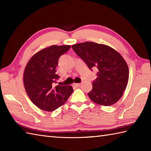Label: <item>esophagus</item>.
I'll return each instance as SVG.
<instances>
[{"mask_svg":"<svg viewBox=\"0 0 151 151\" xmlns=\"http://www.w3.org/2000/svg\"><path fill=\"white\" fill-rule=\"evenodd\" d=\"M73 86H76V87H79V86H81V84H80V83H74Z\"/></svg>","mask_w":151,"mask_h":151,"instance_id":"34e87169","label":"esophagus"}]
</instances>
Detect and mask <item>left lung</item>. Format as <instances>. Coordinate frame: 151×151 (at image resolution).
Segmentation results:
<instances>
[{"label": "left lung", "mask_w": 151, "mask_h": 151, "mask_svg": "<svg viewBox=\"0 0 151 151\" xmlns=\"http://www.w3.org/2000/svg\"><path fill=\"white\" fill-rule=\"evenodd\" d=\"M72 49L89 69L98 70L88 93L91 100L105 106L116 103L129 81V67L123 58L113 48L90 41L73 45Z\"/></svg>", "instance_id": "left-lung-1"}]
</instances>
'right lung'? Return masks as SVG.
<instances>
[{"instance_id": "1", "label": "right lung", "mask_w": 151, "mask_h": 151, "mask_svg": "<svg viewBox=\"0 0 151 151\" xmlns=\"http://www.w3.org/2000/svg\"><path fill=\"white\" fill-rule=\"evenodd\" d=\"M70 45H52L40 50L28 61L24 70L23 83L27 93L37 108L52 111L63 104L73 92L70 86H54L58 60Z\"/></svg>"}]
</instances>
